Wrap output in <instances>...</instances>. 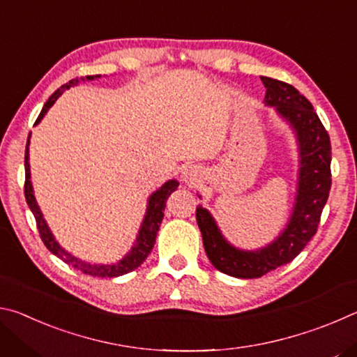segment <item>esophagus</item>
<instances>
[{
	"label": "esophagus",
	"instance_id": "obj_1",
	"mask_svg": "<svg viewBox=\"0 0 357 357\" xmlns=\"http://www.w3.org/2000/svg\"><path fill=\"white\" fill-rule=\"evenodd\" d=\"M181 179H183V183L187 184V185H197L198 183H200L202 179V172L200 168L195 167V165H189L185 167L183 173H181Z\"/></svg>",
	"mask_w": 357,
	"mask_h": 357
}]
</instances>
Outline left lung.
<instances>
[{
    "label": "left lung",
    "instance_id": "1",
    "mask_svg": "<svg viewBox=\"0 0 357 357\" xmlns=\"http://www.w3.org/2000/svg\"><path fill=\"white\" fill-rule=\"evenodd\" d=\"M261 82L266 88L264 105L273 107L294 132L299 153L298 183L285 228L274 241L255 250L228 243L213 214L198 204L197 222L209 261L236 279H258L298 257L315 236L331 190V140L312 104L291 84L269 77H261Z\"/></svg>",
    "mask_w": 357,
    "mask_h": 357
}]
</instances>
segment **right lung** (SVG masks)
Masks as SVG:
<instances>
[{"instance_id":"right-lung-1","label":"right lung","mask_w":357,"mask_h":357,"mask_svg":"<svg viewBox=\"0 0 357 357\" xmlns=\"http://www.w3.org/2000/svg\"><path fill=\"white\" fill-rule=\"evenodd\" d=\"M100 75H88V77H82L80 80L78 78H74L69 83L63 84L61 88L56 89L55 93L50 96V99L45 102L44 108H42L40 114L36 119V126H38L42 118L45 116L47 112L50 110V107L55 104L56 99L61 96L66 89H69L70 86H77L80 82H91V80H98ZM31 137V135H29ZM29 137L26 142V151H25V198L29 209L36 219V223H38V229L40 234V239L44 241V244L48 250H50L53 255H56L58 258H61L64 263H68L72 268H75L78 271H82L83 274L93 275V277H119L124 275L128 273H132V271L137 269L140 266L146 257L151 253L157 238V231H159L162 219H164V211L167 206V200L172 193L178 189L179 183L176 179H168L165 184H162L159 189L153 192L148 198V204H146V213H144L143 222L140 225V229H138L137 239L134 245L130 247V250L126 253V255L118 259L116 263H89L84 261V259H80L75 255H72L70 252H68L64 247L59 245L56 238L53 236L50 227L47 225V220L44 219V214L39 208L38 202H36L34 197V189H33V183H31V170H29Z\"/></svg>"}]
</instances>
